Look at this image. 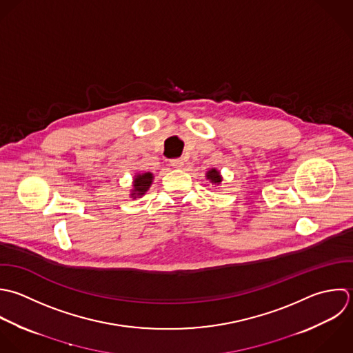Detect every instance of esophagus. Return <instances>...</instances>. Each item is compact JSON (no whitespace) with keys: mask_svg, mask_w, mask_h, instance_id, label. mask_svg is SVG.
Returning a JSON list of instances; mask_svg holds the SVG:
<instances>
[{"mask_svg":"<svg viewBox=\"0 0 353 353\" xmlns=\"http://www.w3.org/2000/svg\"><path fill=\"white\" fill-rule=\"evenodd\" d=\"M183 165H184V161H183L181 158H174V159L170 161V166H173V168H176V169L183 168Z\"/></svg>","mask_w":353,"mask_h":353,"instance_id":"34e87169","label":"esophagus"}]
</instances>
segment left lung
<instances>
[{
  "instance_id": "8db88e82",
  "label": "left lung",
  "mask_w": 353,
  "mask_h": 353,
  "mask_svg": "<svg viewBox=\"0 0 353 353\" xmlns=\"http://www.w3.org/2000/svg\"><path fill=\"white\" fill-rule=\"evenodd\" d=\"M208 179L214 183V184H220L221 183V177H220V173L216 170V169H212L208 172Z\"/></svg>"
}]
</instances>
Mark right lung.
Returning a JSON list of instances; mask_svg holds the SVG:
<instances>
[{
    "mask_svg": "<svg viewBox=\"0 0 353 353\" xmlns=\"http://www.w3.org/2000/svg\"><path fill=\"white\" fill-rule=\"evenodd\" d=\"M151 181H152V174L151 173H144V174L136 176L134 184H133L134 190H133L132 195H143L150 188Z\"/></svg>",
    "mask_w": 353,
    "mask_h": 353,
    "instance_id": "add662e5",
    "label": "right lung"
}]
</instances>
